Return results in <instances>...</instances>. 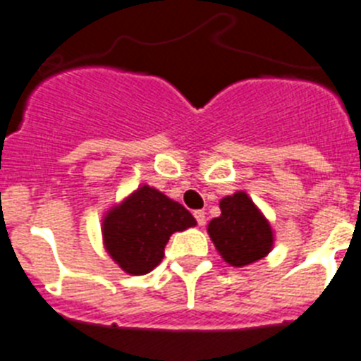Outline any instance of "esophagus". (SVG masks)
I'll list each match as a JSON object with an SVG mask.
<instances>
[{
    "mask_svg": "<svg viewBox=\"0 0 361 361\" xmlns=\"http://www.w3.org/2000/svg\"><path fill=\"white\" fill-rule=\"evenodd\" d=\"M195 219H197V224H199V226H204L206 224V214L202 210H197L195 214Z\"/></svg>",
    "mask_w": 361,
    "mask_h": 361,
    "instance_id": "obj_1",
    "label": "esophagus"
}]
</instances>
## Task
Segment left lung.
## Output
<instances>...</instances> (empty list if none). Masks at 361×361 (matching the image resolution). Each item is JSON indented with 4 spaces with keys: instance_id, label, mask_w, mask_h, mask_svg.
Instances as JSON below:
<instances>
[{
    "instance_id": "left-lung-1",
    "label": "left lung",
    "mask_w": 361,
    "mask_h": 361,
    "mask_svg": "<svg viewBox=\"0 0 361 361\" xmlns=\"http://www.w3.org/2000/svg\"><path fill=\"white\" fill-rule=\"evenodd\" d=\"M221 217L212 219L208 233L219 254L232 267L261 259L272 248V230L267 219L243 192L224 197Z\"/></svg>"
}]
</instances>
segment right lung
I'll return each instance as SVG.
<instances>
[{
	"mask_svg": "<svg viewBox=\"0 0 361 361\" xmlns=\"http://www.w3.org/2000/svg\"><path fill=\"white\" fill-rule=\"evenodd\" d=\"M195 224V217L183 204L155 188L142 186L106 215L104 241L120 269L142 276L162 261L171 233Z\"/></svg>",
	"mask_w": 361,
	"mask_h": 361,
	"instance_id": "right-lung-1",
	"label": "right lung"
}]
</instances>
